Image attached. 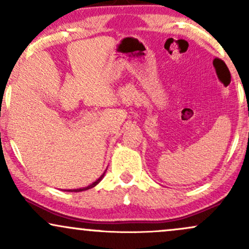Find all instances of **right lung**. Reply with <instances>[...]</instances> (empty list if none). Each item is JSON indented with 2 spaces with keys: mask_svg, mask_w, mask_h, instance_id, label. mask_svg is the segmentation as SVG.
<instances>
[{
  "mask_svg": "<svg viewBox=\"0 0 249 249\" xmlns=\"http://www.w3.org/2000/svg\"><path fill=\"white\" fill-rule=\"evenodd\" d=\"M104 174H105V172H104V173H103V174H102V176H101V177H99V178H98V179H97L95 182H92V184H91V185H89V186H87V187H83V188H77V190H68V191H69V192H82V191H87V190H90V188L95 187V186H96V185H97V184H98V182H99V181H101V180H102L103 178H104Z\"/></svg>",
  "mask_w": 249,
  "mask_h": 249,
  "instance_id": "1",
  "label": "right lung"
}]
</instances>
